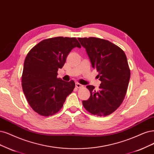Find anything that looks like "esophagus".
Here are the masks:
<instances>
[{"label": "esophagus", "instance_id": "34e87169", "mask_svg": "<svg viewBox=\"0 0 154 154\" xmlns=\"http://www.w3.org/2000/svg\"><path fill=\"white\" fill-rule=\"evenodd\" d=\"M75 85H76V88H80L83 87V85H81L80 83H76Z\"/></svg>", "mask_w": 154, "mask_h": 154}]
</instances>
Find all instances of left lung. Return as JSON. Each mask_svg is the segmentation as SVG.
<instances>
[{
  "instance_id": "left-lung-1",
  "label": "left lung",
  "mask_w": 154,
  "mask_h": 154,
  "mask_svg": "<svg viewBox=\"0 0 154 154\" xmlns=\"http://www.w3.org/2000/svg\"><path fill=\"white\" fill-rule=\"evenodd\" d=\"M78 40L101 82L98 91L92 85L87 86L91 96L83 100V106L92 115H109L122 103L128 90L131 72L126 55L119 46L108 40L94 37Z\"/></svg>"
}]
</instances>
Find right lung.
<instances>
[{
  "mask_svg": "<svg viewBox=\"0 0 154 154\" xmlns=\"http://www.w3.org/2000/svg\"><path fill=\"white\" fill-rule=\"evenodd\" d=\"M75 47L81 48L76 38L56 37L39 42L26 55L22 89L30 106L39 115L49 116L57 113L75 88V82L57 78V71Z\"/></svg>",
  "mask_w": 154,
  "mask_h": 154,
  "instance_id": "right-lung-1",
  "label": "right lung"
}]
</instances>
